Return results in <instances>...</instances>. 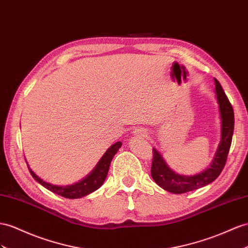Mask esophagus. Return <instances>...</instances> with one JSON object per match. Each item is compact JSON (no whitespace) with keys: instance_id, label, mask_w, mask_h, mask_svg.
<instances>
[{"instance_id":"esophagus-1","label":"esophagus","mask_w":248,"mask_h":248,"mask_svg":"<svg viewBox=\"0 0 248 248\" xmlns=\"http://www.w3.org/2000/svg\"><path fill=\"white\" fill-rule=\"evenodd\" d=\"M134 135L138 136V137H145L148 135L147 131H145L144 129H141V128H138L134 131Z\"/></svg>"}]
</instances>
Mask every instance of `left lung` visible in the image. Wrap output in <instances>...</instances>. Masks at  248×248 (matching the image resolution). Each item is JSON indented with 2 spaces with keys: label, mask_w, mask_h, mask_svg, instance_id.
<instances>
[{
  "label": "left lung",
  "mask_w": 248,
  "mask_h": 248,
  "mask_svg": "<svg viewBox=\"0 0 248 248\" xmlns=\"http://www.w3.org/2000/svg\"><path fill=\"white\" fill-rule=\"evenodd\" d=\"M215 84L221 117V141L211 167L194 176L179 175L173 172L163 160L159 152L153 149V160H152L151 168L152 177L158 186L170 193L183 194L205 186L217 178L222 170L224 169L232 144L234 115L230 100L225 95L220 82L216 78Z\"/></svg>",
  "instance_id": "left-lung-1"
}]
</instances>
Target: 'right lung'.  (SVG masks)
Here are the masks:
<instances>
[{
    "label": "right lung",
    "instance_id": "add662e5",
    "mask_svg": "<svg viewBox=\"0 0 248 248\" xmlns=\"http://www.w3.org/2000/svg\"><path fill=\"white\" fill-rule=\"evenodd\" d=\"M120 147H122V142L120 141L111 145V148L107 150V152L104 154V156L101 157V159L98 161L97 166L94 168L92 172L89 174L86 178L71 186L51 185V183L44 181L40 178L39 176H36L33 170L29 168V166H28V169L33 178L44 187L51 190L52 193L56 195L65 197V198L78 199L93 193L94 190H96L97 188H99L101 186H103V183L108 175V170H109V168H110V163L113 159L114 155L117 153V151L119 150Z\"/></svg>",
    "mask_w": 248,
    "mask_h": 248
}]
</instances>
